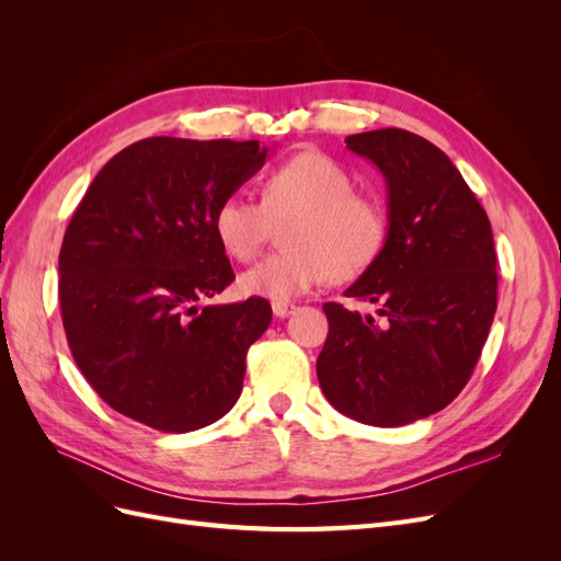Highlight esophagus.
I'll return each instance as SVG.
<instances>
[{
  "instance_id": "esophagus-1",
  "label": "esophagus",
  "mask_w": 561,
  "mask_h": 561,
  "mask_svg": "<svg viewBox=\"0 0 561 561\" xmlns=\"http://www.w3.org/2000/svg\"><path fill=\"white\" fill-rule=\"evenodd\" d=\"M271 309H274L276 318H287V316H293L297 311L295 304H287V301H274V304H271Z\"/></svg>"
}]
</instances>
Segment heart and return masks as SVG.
Listing matches in <instances>:
<instances>
[{
  "mask_svg": "<svg viewBox=\"0 0 561 561\" xmlns=\"http://www.w3.org/2000/svg\"><path fill=\"white\" fill-rule=\"evenodd\" d=\"M287 245L241 274L250 297L287 301L328 280L360 276L388 241V215L375 196L355 192V178L325 151H301L262 182V203L227 194L217 203L213 229L233 260L250 262L285 222Z\"/></svg>",
  "mask_w": 561,
  "mask_h": 561,
  "instance_id": "obj_1",
  "label": "heart"
}]
</instances>
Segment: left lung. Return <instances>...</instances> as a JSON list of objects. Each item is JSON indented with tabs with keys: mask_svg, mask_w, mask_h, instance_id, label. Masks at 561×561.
<instances>
[{
	"mask_svg": "<svg viewBox=\"0 0 561 561\" xmlns=\"http://www.w3.org/2000/svg\"><path fill=\"white\" fill-rule=\"evenodd\" d=\"M388 190V241L346 297L381 322L322 304L316 371L334 410L369 426L426 419L461 393L496 313V250L480 201L443 149L402 128L348 135Z\"/></svg>",
	"mask_w": 561,
	"mask_h": 561,
	"instance_id": "8db88e82",
	"label": "left lung"
}]
</instances>
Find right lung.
Returning a JSON list of instances; mask_svg holds the SVG:
<instances>
[{
    "label": "right lung",
    "mask_w": 561,
    "mask_h": 561,
    "mask_svg": "<svg viewBox=\"0 0 561 561\" xmlns=\"http://www.w3.org/2000/svg\"><path fill=\"white\" fill-rule=\"evenodd\" d=\"M264 161L257 140L161 135L118 151L83 194L58 257L62 328L81 375L118 414L190 433L239 400L271 307L203 301L236 278L213 229L217 203Z\"/></svg>",
    "instance_id": "obj_1"
}]
</instances>
